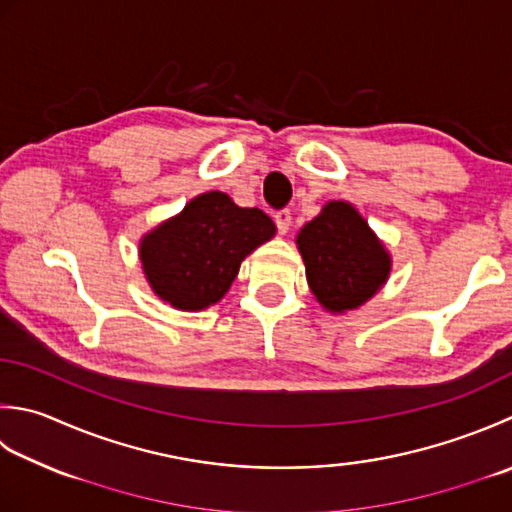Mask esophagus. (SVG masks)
Returning a JSON list of instances; mask_svg holds the SVG:
<instances>
[{"instance_id": "esophagus-1", "label": "esophagus", "mask_w": 512, "mask_h": 512, "mask_svg": "<svg viewBox=\"0 0 512 512\" xmlns=\"http://www.w3.org/2000/svg\"><path fill=\"white\" fill-rule=\"evenodd\" d=\"M290 219H293V215H290L288 208H282V210H277V213H275V224H277V230H279V233H282V235L288 233Z\"/></svg>"}]
</instances>
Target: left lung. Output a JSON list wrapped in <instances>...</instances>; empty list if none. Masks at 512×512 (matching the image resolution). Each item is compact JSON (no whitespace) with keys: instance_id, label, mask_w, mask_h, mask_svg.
Masks as SVG:
<instances>
[{"instance_id":"left-lung-1","label":"left lung","mask_w":512,"mask_h":512,"mask_svg":"<svg viewBox=\"0 0 512 512\" xmlns=\"http://www.w3.org/2000/svg\"><path fill=\"white\" fill-rule=\"evenodd\" d=\"M308 286L330 313L366 304L390 275V255L366 219L348 202H328L299 230Z\"/></svg>"}]
</instances>
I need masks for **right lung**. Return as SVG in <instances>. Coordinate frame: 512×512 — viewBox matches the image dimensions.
<instances>
[{
  "label": "right lung",
  "mask_w": 512,
  "mask_h": 512,
  "mask_svg": "<svg viewBox=\"0 0 512 512\" xmlns=\"http://www.w3.org/2000/svg\"><path fill=\"white\" fill-rule=\"evenodd\" d=\"M273 235V219L262 210L210 190L144 235L139 259L159 299L179 310H204L228 293L244 257Z\"/></svg>",
  "instance_id": "add662e5"
}]
</instances>
